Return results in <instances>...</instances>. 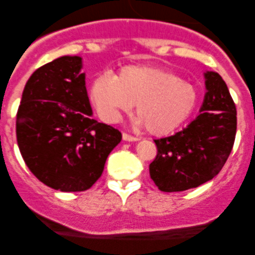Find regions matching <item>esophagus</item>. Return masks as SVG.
Listing matches in <instances>:
<instances>
[{"mask_svg":"<svg viewBox=\"0 0 255 255\" xmlns=\"http://www.w3.org/2000/svg\"><path fill=\"white\" fill-rule=\"evenodd\" d=\"M123 140H126V142H137V140H139V138L138 137H134V135H130L128 134V133H123Z\"/></svg>","mask_w":255,"mask_h":255,"instance_id":"34e87169","label":"esophagus"}]
</instances>
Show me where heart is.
Here are the masks:
<instances>
[{"mask_svg":"<svg viewBox=\"0 0 255 255\" xmlns=\"http://www.w3.org/2000/svg\"><path fill=\"white\" fill-rule=\"evenodd\" d=\"M90 100L100 117L116 122L121 113L129 111L137 102L135 125L146 126L155 135L176 129L196 107L199 96L189 82L149 65H128L116 76L104 71L95 76L90 86Z\"/></svg>","mask_w":255,"mask_h":255,"instance_id":"heart-1","label":"heart"}]
</instances>
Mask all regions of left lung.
Instances as JSON below:
<instances>
[{
  "mask_svg": "<svg viewBox=\"0 0 255 255\" xmlns=\"http://www.w3.org/2000/svg\"><path fill=\"white\" fill-rule=\"evenodd\" d=\"M206 95L200 115L170 137L155 139L149 174L160 191L194 189L213 179L227 161L237 130V110L220 74L205 73Z\"/></svg>",
  "mask_w": 255,
  "mask_h": 255,
  "instance_id": "8db88e82",
  "label": "left lung"
}]
</instances>
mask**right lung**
I'll return each mask as SVG.
<instances>
[{
    "instance_id": "add662e5",
    "label": "right lung",
    "mask_w": 255,
    "mask_h": 255,
    "mask_svg": "<svg viewBox=\"0 0 255 255\" xmlns=\"http://www.w3.org/2000/svg\"><path fill=\"white\" fill-rule=\"evenodd\" d=\"M80 56H61L25 84L16 120L17 143L33 175L64 192L90 189L104 171L118 129L91 117Z\"/></svg>"
}]
</instances>
